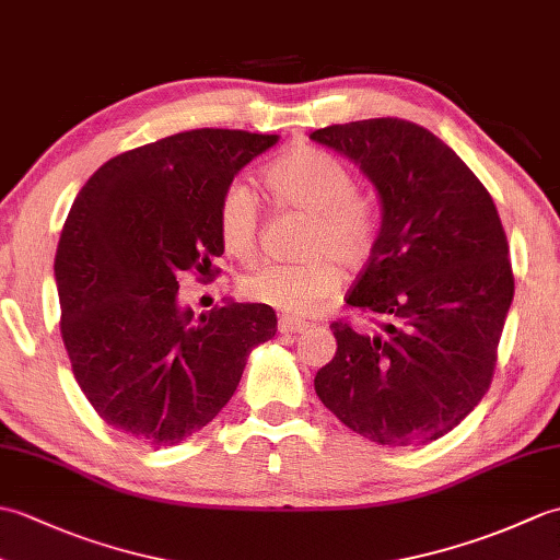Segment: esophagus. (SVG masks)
I'll return each mask as SVG.
<instances>
[{
    "label": "esophagus",
    "instance_id": "1",
    "mask_svg": "<svg viewBox=\"0 0 560 560\" xmlns=\"http://www.w3.org/2000/svg\"><path fill=\"white\" fill-rule=\"evenodd\" d=\"M279 331L281 335H299V331H305L307 327V323H303V319H299V317H289V315H281L279 317Z\"/></svg>",
    "mask_w": 560,
    "mask_h": 560
}]
</instances>
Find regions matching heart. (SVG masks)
I'll return each instance as SVG.
<instances>
[{"label": "heart", "mask_w": 560, "mask_h": 560, "mask_svg": "<svg viewBox=\"0 0 560 560\" xmlns=\"http://www.w3.org/2000/svg\"><path fill=\"white\" fill-rule=\"evenodd\" d=\"M265 185L279 207L311 217L303 249L313 257L295 265L267 261L249 269L241 279V291L245 299L281 313L311 315L339 289V267L331 256L349 269L371 257L380 233L377 205L355 189L347 163L315 147L283 153L265 171ZM217 223L225 253L241 259L255 253L259 201L245 180L223 187Z\"/></svg>", "instance_id": "b5f03b06"}]
</instances>
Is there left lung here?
Wrapping results in <instances>:
<instances>
[{
  "label": "left lung",
  "mask_w": 560,
  "mask_h": 560,
  "mask_svg": "<svg viewBox=\"0 0 560 560\" xmlns=\"http://www.w3.org/2000/svg\"><path fill=\"white\" fill-rule=\"evenodd\" d=\"M351 159L377 189L383 221L347 303L375 331L335 323L337 353L315 392L377 445L450 433L489 392L515 293L493 199L445 141L397 117L311 135Z\"/></svg>",
  "instance_id": "left-lung-1"
}]
</instances>
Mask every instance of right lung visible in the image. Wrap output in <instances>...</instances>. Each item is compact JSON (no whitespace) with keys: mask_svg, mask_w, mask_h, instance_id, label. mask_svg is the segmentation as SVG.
I'll return each mask as SVG.
<instances>
[{"mask_svg":"<svg viewBox=\"0 0 560 560\" xmlns=\"http://www.w3.org/2000/svg\"><path fill=\"white\" fill-rule=\"evenodd\" d=\"M277 135L192 129L103 163L69 209L55 255L59 331L91 407L115 431L173 447L205 428L241 383L247 355L277 335L261 303L199 317L177 277H213L219 199Z\"/></svg>","mask_w":560,"mask_h":560,"instance_id":"obj_1","label":"right lung"}]
</instances>
